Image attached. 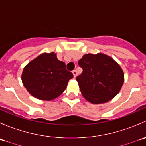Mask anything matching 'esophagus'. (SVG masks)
<instances>
[{"label": "esophagus", "instance_id": "1", "mask_svg": "<svg viewBox=\"0 0 146 146\" xmlns=\"http://www.w3.org/2000/svg\"><path fill=\"white\" fill-rule=\"evenodd\" d=\"M72 73H73V76H74L75 78H76V76H77V70H73V72H72Z\"/></svg>", "mask_w": 146, "mask_h": 146}]
</instances>
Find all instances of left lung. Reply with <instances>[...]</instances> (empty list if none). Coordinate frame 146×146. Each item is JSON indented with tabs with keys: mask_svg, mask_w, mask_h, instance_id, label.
<instances>
[{
	"mask_svg": "<svg viewBox=\"0 0 146 146\" xmlns=\"http://www.w3.org/2000/svg\"><path fill=\"white\" fill-rule=\"evenodd\" d=\"M82 68L76 77L82 96L92 104L111 100L123 85L124 75L119 65L103 54H85L79 60Z\"/></svg>",
	"mask_w": 146,
	"mask_h": 146,
	"instance_id": "8db88e82",
	"label": "left lung"
}]
</instances>
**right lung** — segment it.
<instances>
[{
	"label": "right lung",
	"mask_w": 146,
	"mask_h": 146,
	"mask_svg": "<svg viewBox=\"0 0 146 146\" xmlns=\"http://www.w3.org/2000/svg\"><path fill=\"white\" fill-rule=\"evenodd\" d=\"M73 78L66 64L58 61L54 52L42 54L25 67L22 75L24 86L32 96L42 100H52L66 88Z\"/></svg>",
	"instance_id": "right-lung-1"
}]
</instances>
